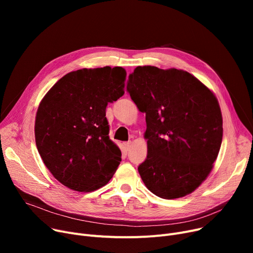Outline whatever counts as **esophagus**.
<instances>
[{"label":"esophagus","instance_id":"34e87169","mask_svg":"<svg viewBox=\"0 0 253 253\" xmlns=\"http://www.w3.org/2000/svg\"><path fill=\"white\" fill-rule=\"evenodd\" d=\"M124 148L126 151H129L130 148H131V141H128V142H125L124 143Z\"/></svg>","mask_w":253,"mask_h":253}]
</instances>
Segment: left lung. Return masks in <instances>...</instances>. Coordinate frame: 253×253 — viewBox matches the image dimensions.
<instances>
[{"mask_svg": "<svg viewBox=\"0 0 253 253\" xmlns=\"http://www.w3.org/2000/svg\"><path fill=\"white\" fill-rule=\"evenodd\" d=\"M127 91L145 113L148 156L138 166L153 194L176 199L193 193L213 168L222 140L215 95L190 73L137 66Z\"/></svg>", "mask_w": 253, "mask_h": 253, "instance_id": "left-lung-1", "label": "left lung"}]
</instances>
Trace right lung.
<instances>
[{
  "label": "right lung",
  "mask_w": 253,
  "mask_h": 253,
  "mask_svg": "<svg viewBox=\"0 0 253 253\" xmlns=\"http://www.w3.org/2000/svg\"><path fill=\"white\" fill-rule=\"evenodd\" d=\"M126 75L121 66L71 72L40 102L35 122L39 154L71 190L103 187L121 162V151L109 137L105 109L123 96Z\"/></svg>",
  "instance_id": "obj_1"
}]
</instances>
